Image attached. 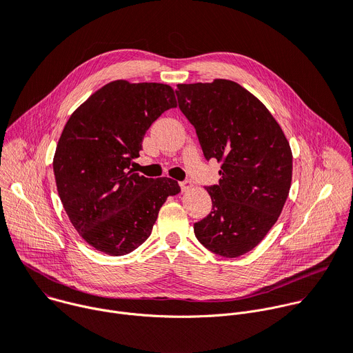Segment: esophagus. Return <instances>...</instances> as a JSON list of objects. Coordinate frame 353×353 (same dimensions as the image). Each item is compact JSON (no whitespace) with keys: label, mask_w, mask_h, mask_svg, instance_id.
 Returning a JSON list of instances; mask_svg holds the SVG:
<instances>
[{"label":"esophagus","mask_w":353,"mask_h":353,"mask_svg":"<svg viewBox=\"0 0 353 353\" xmlns=\"http://www.w3.org/2000/svg\"><path fill=\"white\" fill-rule=\"evenodd\" d=\"M179 184H180V187H181V191H187V190H190V188H191V185H192L191 180H188V179H185V180L180 181Z\"/></svg>","instance_id":"1"}]
</instances>
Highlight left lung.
Masks as SVG:
<instances>
[{"label":"left lung","mask_w":353,"mask_h":353,"mask_svg":"<svg viewBox=\"0 0 353 353\" xmlns=\"http://www.w3.org/2000/svg\"><path fill=\"white\" fill-rule=\"evenodd\" d=\"M176 94L205 159L222 162L219 183L207 187L212 211L194 233L212 253L240 257L282 212L292 181L289 142L268 109L233 81L180 83Z\"/></svg>","instance_id":"obj_1"}]
</instances>
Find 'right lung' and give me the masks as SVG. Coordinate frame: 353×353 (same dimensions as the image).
<instances>
[{"instance_id": "1", "label": "right lung", "mask_w": 353, "mask_h": 353, "mask_svg": "<svg viewBox=\"0 0 353 353\" xmlns=\"http://www.w3.org/2000/svg\"><path fill=\"white\" fill-rule=\"evenodd\" d=\"M177 108L169 85L113 81L67 121L53 169L63 207L81 237L109 256H124L152 232L161 207L180 192L169 177L134 173L148 128Z\"/></svg>"}]
</instances>
